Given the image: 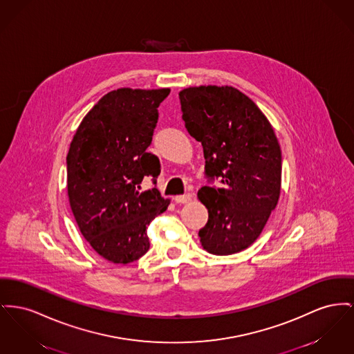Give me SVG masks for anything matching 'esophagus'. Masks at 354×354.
I'll return each mask as SVG.
<instances>
[{"label": "esophagus", "instance_id": "1", "mask_svg": "<svg viewBox=\"0 0 354 354\" xmlns=\"http://www.w3.org/2000/svg\"><path fill=\"white\" fill-rule=\"evenodd\" d=\"M192 199V195L191 194H185V195H176L175 198H174V201L176 202V203H187Z\"/></svg>", "mask_w": 354, "mask_h": 354}]
</instances>
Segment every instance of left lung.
Segmentation results:
<instances>
[{"label":"left lung","instance_id":"1","mask_svg":"<svg viewBox=\"0 0 354 354\" xmlns=\"http://www.w3.org/2000/svg\"><path fill=\"white\" fill-rule=\"evenodd\" d=\"M188 133L203 147L206 175L222 187L201 188L208 221L202 248L230 255L261 235L281 194L282 156L274 128L250 97L229 85L188 86L179 92Z\"/></svg>","mask_w":354,"mask_h":354}]
</instances>
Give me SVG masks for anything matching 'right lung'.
<instances>
[{
    "label": "right lung",
    "instance_id": "1",
    "mask_svg": "<svg viewBox=\"0 0 354 354\" xmlns=\"http://www.w3.org/2000/svg\"><path fill=\"white\" fill-rule=\"evenodd\" d=\"M169 88H119L84 116L66 156V188L76 223L104 259L127 265L149 249L147 229L169 199L156 188L138 191L143 178L160 174L147 152L158 123V106ZM155 183V179H153Z\"/></svg>",
    "mask_w": 354,
    "mask_h": 354
}]
</instances>
